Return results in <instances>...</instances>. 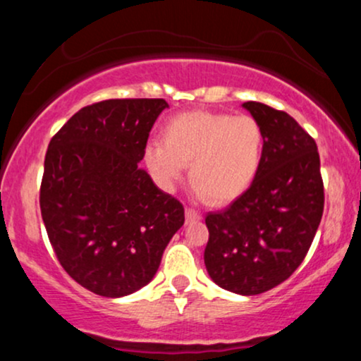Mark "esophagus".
Wrapping results in <instances>:
<instances>
[{
  "mask_svg": "<svg viewBox=\"0 0 361 361\" xmlns=\"http://www.w3.org/2000/svg\"><path fill=\"white\" fill-rule=\"evenodd\" d=\"M185 217H186V222H195V221H200L202 219V214L198 212V210H195V209H186L185 210Z\"/></svg>",
  "mask_w": 361,
  "mask_h": 361,
  "instance_id": "34e87169",
  "label": "esophagus"
}]
</instances>
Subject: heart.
I'll list each match as a JSON object with an SVG mask.
<instances>
[{
	"label": "heart",
	"mask_w": 361,
	"mask_h": 361,
	"mask_svg": "<svg viewBox=\"0 0 361 361\" xmlns=\"http://www.w3.org/2000/svg\"><path fill=\"white\" fill-rule=\"evenodd\" d=\"M264 134L251 115L185 111L164 127V140H149L144 163L154 180L173 188L190 164V181L212 204L246 192L261 168Z\"/></svg>",
	"instance_id": "heart-1"
}]
</instances>
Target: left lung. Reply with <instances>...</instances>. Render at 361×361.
<instances>
[{
    "label": "left lung",
    "instance_id": "obj_1",
    "mask_svg": "<svg viewBox=\"0 0 361 361\" xmlns=\"http://www.w3.org/2000/svg\"><path fill=\"white\" fill-rule=\"evenodd\" d=\"M243 106L263 128V161L241 197L207 214L204 259L219 287L258 295L304 261L324 210V185L316 140L295 120L264 103Z\"/></svg>",
    "mask_w": 361,
    "mask_h": 361
}]
</instances>
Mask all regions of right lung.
I'll return each instance as SVG.
<instances>
[{"label":"right lung","instance_id":"add662e5","mask_svg":"<svg viewBox=\"0 0 361 361\" xmlns=\"http://www.w3.org/2000/svg\"><path fill=\"white\" fill-rule=\"evenodd\" d=\"M163 98L105 100L74 114L51 139L40 212L66 273L102 297H123L154 279L183 226L185 209L139 163Z\"/></svg>","mask_w":361,"mask_h":361}]
</instances>
